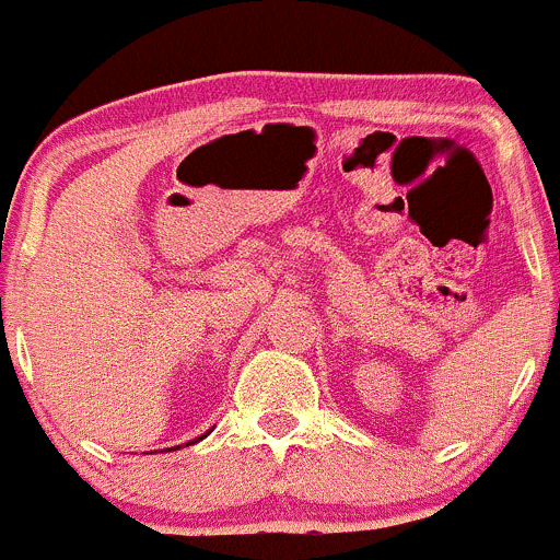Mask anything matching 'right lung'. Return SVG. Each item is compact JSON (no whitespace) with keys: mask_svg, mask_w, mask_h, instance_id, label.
Here are the masks:
<instances>
[{"mask_svg":"<svg viewBox=\"0 0 560 560\" xmlns=\"http://www.w3.org/2000/svg\"><path fill=\"white\" fill-rule=\"evenodd\" d=\"M207 434H210V431H207ZM207 434H201V436H196V440H191V442H186V447L188 445H196V442H199V440H205V436ZM177 447H183V445H177ZM177 447H166V451H177Z\"/></svg>","mask_w":560,"mask_h":560,"instance_id":"right-lung-1","label":"right lung"}]
</instances>
